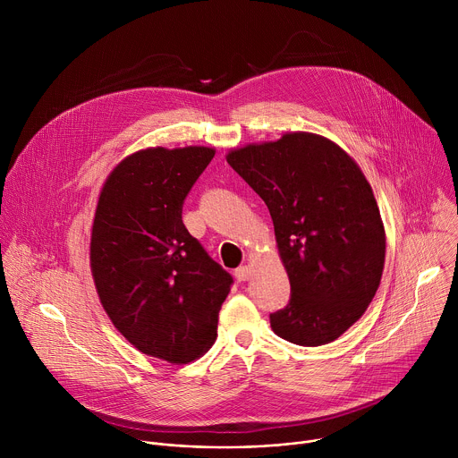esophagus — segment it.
I'll return each instance as SVG.
<instances>
[{
	"label": "esophagus",
	"instance_id": "34e87169",
	"mask_svg": "<svg viewBox=\"0 0 458 458\" xmlns=\"http://www.w3.org/2000/svg\"><path fill=\"white\" fill-rule=\"evenodd\" d=\"M250 276H251V268L250 267H239L237 270H235V277H237V281H248L250 279Z\"/></svg>",
	"mask_w": 458,
	"mask_h": 458
}]
</instances>
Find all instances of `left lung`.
<instances>
[{
    "instance_id": "1",
    "label": "left lung",
    "mask_w": 458,
    "mask_h": 458,
    "mask_svg": "<svg viewBox=\"0 0 458 458\" xmlns=\"http://www.w3.org/2000/svg\"><path fill=\"white\" fill-rule=\"evenodd\" d=\"M226 161L267 203L290 279L272 330L299 346L334 343L362 317L384 270L386 232L368 179L311 132L233 148Z\"/></svg>"
}]
</instances>
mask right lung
<instances>
[{"label":"right lung","instance_id":"right-lung-1","mask_svg":"<svg viewBox=\"0 0 458 458\" xmlns=\"http://www.w3.org/2000/svg\"><path fill=\"white\" fill-rule=\"evenodd\" d=\"M214 148H145L106 177L90 233V270L119 334L170 364L201 357L217 337L232 276L182 225V203Z\"/></svg>","mask_w":458,"mask_h":458}]
</instances>
